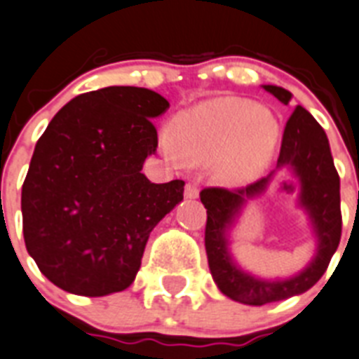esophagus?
<instances>
[{"label":"esophagus","instance_id":"1","mask_svg":"<svg viewBox=\"0 0 359 359\" xmlns=\"http://www.w3.org/2000/svg\"><path fill=\"white\" fill-rule=\"evenodd\" d=\"M184 197L186 198H197L198 197V188H197V186H195V184H186Z\"/></svg>","mask_w":359,"mask_h":359}]
</instances>
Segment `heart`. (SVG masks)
Here are the masks:
<instances>
[{
  "label": "heart",
  "mask_w": 359,
  "mask_h": 359,
  "mask_svg": "<svg viewBox=\"0 0 359 359\" xmlns=\"http://www.w3.org/2000/svg\"><path fill=\"white\" fill-rule=\"evenodd\" d=\"M277 140L279 123L272 111L245 98L222 96L177 114L161 147L175 164L184 158L212 161L217 179L237 184L266 168Z\"/></svg>",
  "instance_id": "heart-1"
}]
</instances>
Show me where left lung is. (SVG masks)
<instances>
[{
    "mask_svg": "<svg viewBox=\"0 0 359 359\" xmlns=\"http://www.w3.org/2000/svg\"><path fill=\"white\" fill-rule=\"evenodd\" d=\"M263 89L285 105L292 100V93L283 87L263 86ZM281 174H290L300 182L297 203L306 212L316 246L315 255L303 271L290 278L268 280L248 273L236 263L231 254V231L249 201L266 193ZM201 203L208 213L204 245L213 281L226 297L243 305L261 306L299 296L312 288L325 273L341 239L339 177L330 144L323 128L301 105L287 122L276 170L254 184L233 191L203 189Z\"/></svg>",
    "mask_w": 359,
    "mask_h": 359,
    "instance_id": "obj_1",
    "label": "left lung"
}]
</instances>
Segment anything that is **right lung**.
<instances>
[{
    "mask_svg": "<svg viewBox=\"0 0 359 359\" xmlns=\"http://www.w3.org/2000/svg\"><path fill=\"white\" fill-rule=\"evenodd\" d=\"M168 107L151 89L104 87L67 102L36 142L21 188L23 237L62 290H126L153 228L182 203V180L155 184L142 173L158 144L151 120Z\"/></svg>",
    "mask_w": 359,
    "mask_h": 359,
    "instance_id": "obj_1",
    "label": "right lung"
}]
</instances>
